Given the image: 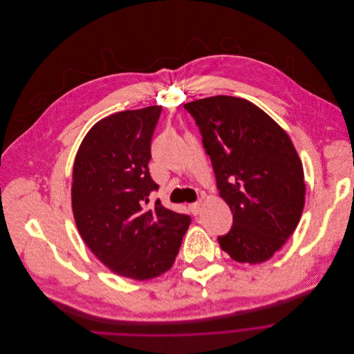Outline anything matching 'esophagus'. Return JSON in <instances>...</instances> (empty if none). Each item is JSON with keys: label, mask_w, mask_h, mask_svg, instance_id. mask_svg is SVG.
Segmentation results:
<instances>
[{"label": "esophagus", "mask_w": 354, "mask_h": 354, "mask_svg": "<svg viewBox=\"0 0 354 354\" xmlns=\"http://www.w3.org/2000/svg\"><path fill=\"white\" fill-rule=\"evenodd\" d=\"M201 203H202L201 201H196V202H194V203L189 205V210L192 212L194 215H198L199 212H201Z\"/></svg>", "instance_id": "esophagus-1"}]
</instances>
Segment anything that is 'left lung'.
<instances>
[{"mask_svg":"<svg viewBox=\"0 0 354 354\" xmlns=\"http://www.w3.org/2000/svg\"><path fill=\"white\" fill-rule=\"evenodd\" d=\"M184 109L233 214L230 232L218 237L221 248L237 262L268 261L292 236L304 207V171L292 139L245 99L214 96Z\"/></svg>","mask_w":354,"mask_h":354,"instance_id":"obj_1","label":"left lung"}]
</instances>
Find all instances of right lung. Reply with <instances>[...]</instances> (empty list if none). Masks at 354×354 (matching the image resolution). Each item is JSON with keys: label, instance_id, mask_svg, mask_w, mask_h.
Returning <instances> with one entry per match:
<instances>
[{"label": "right lung", "instance_id": "add662e5", "mask_svg": "<svg viewBox=\"0 0 354 354\" xmlns=\"http://www.w3.org/2000/svg\"><path fill=\"white\" fill-rule=\"evenodd\" d=\"M160 106L127 110L96 122L84 138L73 171V212L89 250L114 273L148 280L169 270L191 223L149 194L151 140Z\"/></svg>", "mask_w": 354, "mask_h": 354}]
</instances>
